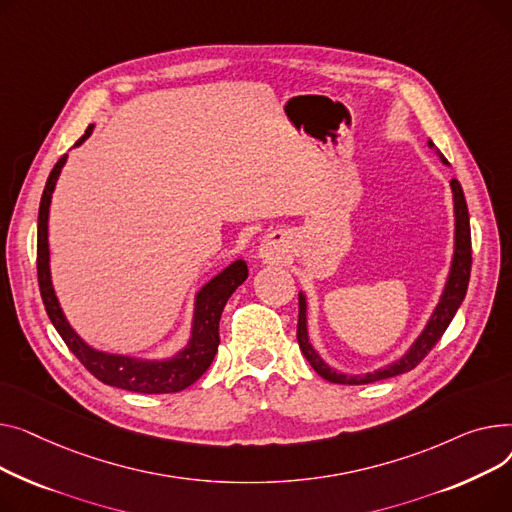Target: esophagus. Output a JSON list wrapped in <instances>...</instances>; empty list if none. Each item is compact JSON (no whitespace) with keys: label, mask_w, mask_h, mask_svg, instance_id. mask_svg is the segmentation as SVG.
<instances>
[{"label":"esophagus","mask_w":512,"mask_h":512,"mask_svg":"<svg viewBox=\"0 0 512 512\" xmlns=\"http://www.w3.org/2000/svg\"><path fill=\"white\" fill-rule=\"evenodd\" d=\"M285 248V237L281 233H270L264 237V242L258 248V256L262 260H277Z\"/></svg>","instance_id":"34e87169"}]
</instances>
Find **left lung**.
I'll list each match as a JSON object with an SVG mask.
<instances>
[{
    "mask_svg": "<svg viewBox=\"0 0 512 512\" xmlns=\"http://www.w3.org/2000/svg\"><path fill=\"white\" fill-rule=\"evenodd\" d=\"M428 144H430V148H434L432 140ZM440 159H442V163H448L442 155H440ZM450 190H453V200H455V254H453V262H450V273H448L444 291L440 295V302H438L436 310L432 312L426 328L422 330V335L415 339V343L407 349V353L401 359H397V362L388 364L380 370L368 372V374H341L333 368H328V364H324V359L316 353V349L310 343V337H308V302H306V295L299 293L297 343H299V349H302V353L306 355V359L310 362V366L324 380L335 382V384H370V382H376V380L405 374V372L413 370L419 362H422V359L432 351V347L444 335V330L448 328L450 320L455 318L459 306L463 304L465 293H467V285H469V275H471L469 210H467L463 188H461L457 179L450 182Z\"/></svg>",
    "mask_w": 512,
    "mask_h": 512,
    "instance_id": "8db88e82",
    "label": "left lung"
}]
</instances>
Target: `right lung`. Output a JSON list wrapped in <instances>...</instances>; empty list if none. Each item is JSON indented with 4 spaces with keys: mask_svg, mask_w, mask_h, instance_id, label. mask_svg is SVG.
Here are the masks:
<instances>
[{
    "mask_svg": "<svg viewBox=\"0 0 512 512\" xmlns=\"http://www.w3.org/2000/svg\"><path fill=\"white\" fill-rule=\"evenodd\" d=\"M95 126H88L84 136L74 144L80 146ZM68 155H64L51 169L47 184L41 196L39 206V227H37V275L43 304L49 320L53 322L59 337L64 339L68 349L80 359V364L99 378L103 384L132 390V393L144 395H167L179 393V390L194 384L213 364V359L219 349V320L223 308L231 293L248 279V266L244 260H235L229 264L223 273L215 279H210L198 293L194 302V318H192V337L188 345L167 359H138L130 355H115L93 349L86 345L76 330L66 320L62 306L57 302V295L51 283L49 270V242H47V221H49V204L51 194L55 190L57 177L66 165Z\"/></svg>",
    "mask_w": 512,
    "mask_h": 512,
    "instance_id": "right-lung-1",
    "label": "right lung"
}]
</instances>
